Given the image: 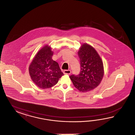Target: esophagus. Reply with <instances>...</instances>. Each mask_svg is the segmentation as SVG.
<instances>
[{
  "mask_svg": "<svg viewBox=\"0 0 135 135\" xmlns=\"http://www.w3.org/2000/svg\"><path fill=\"white\" fill-rule=\"evenodd\" d=\"M63 73L65 75H70V74L71 73V71L70 70H65L63 71Z\"/></svg>",
  "mask_w": 135,
  "mask_h": 135,
  "instance_id": "34e87169",
  "label": "esophagus"
}]
</instances>
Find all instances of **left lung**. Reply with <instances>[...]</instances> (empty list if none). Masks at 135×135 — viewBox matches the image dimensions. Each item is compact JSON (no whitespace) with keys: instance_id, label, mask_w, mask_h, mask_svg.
<instances>
[{"instance_id":"obj_1","label":"left lung","mask_w":135,"mask_h":135,"mask_svg":"<svg viewBox=\"0 0 135 135\" xmlns=\"http://www.w3.org/2000/svg\"><path fill=\"white\" fill-rule=\"evenodd\" d=\"M81 71L70 76L74 86L82 92L94 89L100 84L104 75L103 62L98 53L91 45L84 44L78 52Z\"/></svg>"}]
</instances>
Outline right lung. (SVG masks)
<instances>
[{"label":"right lung","instance_id":"obj_1","mask_svg":"<svg viewBox=\"0 0 135 135\" xmlns=\"http://www.w3.org/2000/svg\"><path fill=\"white\" fill-rule=\"evenodd\" d=\"M51 47L45 45L35 55L29 66L31 78L41 89H49L57 84L63 73L57 62L52 60Z\"/></svg>","mask_w":135,"mask_h":135}]
</instances>
